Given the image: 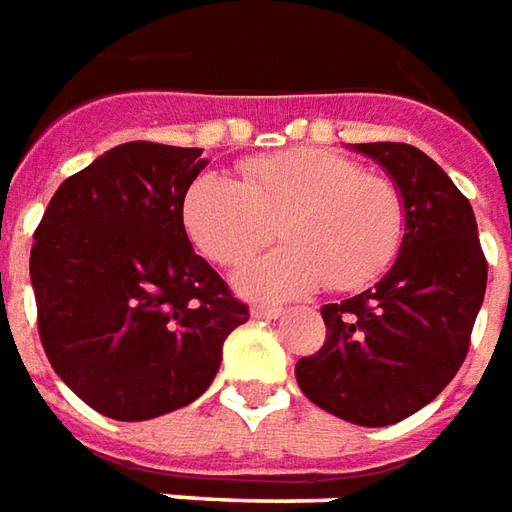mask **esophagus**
<instances>
[{
    "mask_svg": "<svg viewBox=\"0 0 512 512\" xmlns=\"http://www.w3.org/2000/svg\"><path fill=\"white\" fill-rule=\"evenodd\" d=\"M284 314V308L281 306H253L250 308V317L253 320H278Z\"/></svg>",
    "mask_w": 512,
    "mask_h": 512,
    "instance_id": "esophagus-1",
    "label": "esophagus"
}]
</instances>
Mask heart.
I'll use <instances>...</instances> for the list:
<instances>
[{
	"label": "heart",
	"instance_id": "heart-1",
	"mask_svg": "<svg viewBox=\"0 0 512 512\" xmlns=\"http://www.w3.org/2000/svg\"><path fill=\"white\" fill-rule=\"evenodd\" d=\"M289 242L245 264L234 284L256 300H289L328 284L353 292L389 270L405 237V201L383 176L325 148L248 159L239 181L204 173L184 195V226L212 262L234 267L275 237Z\"/></svg>",
	"mask_w": 512,
	"mask_h": 512
}]
</instances>
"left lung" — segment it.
I'll return each mask as SVG.
<instances>
[{"label": "left lung", "instance_id": "8db88e82", "mask_svg": "<svg viewBox=\"0 0 512 512\" xmlns=\"http://www.w3.org/2000/svg\"><path fill=\"white\" fill-rule=\"evenodd\" d=\"M389 170L405 201L397 262L372 289L322 306L325 344L300 358V391L322 411L386 427L458 375L485 297L488 262L469 198L408 143L353 146Z\"/></svg>", "mask_w": 512, "mask_h": 512}]
</instances>
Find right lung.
Wrapping results in <instances>:
<instances>
[{"label": "right lung", "mask_w": 512, "mask_h": 512, "mask_svg": "<svg viewBox=\"0 0 512 512\" xmlns=\"http://www.w3.org/2000/svg\"><path fill=\"white\" fill-rule=\"evenodd\" d=\"M201 148L134 140L57 187L30 278L52 369L93 411L143 422L198 400L248 306L184 231Z\"/></svg>", "instance_id": "1"}]
</instances>
